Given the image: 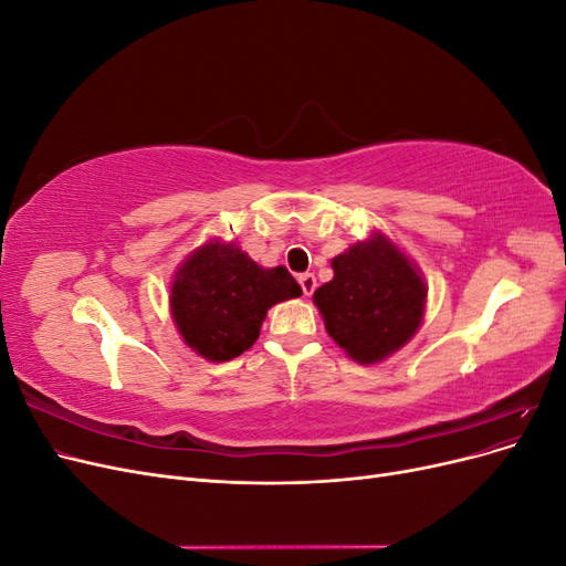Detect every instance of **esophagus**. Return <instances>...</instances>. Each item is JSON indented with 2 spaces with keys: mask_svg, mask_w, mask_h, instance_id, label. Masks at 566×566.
Instances as JSON below:
<instances>
[{
  "mask_svg": "<svg viewBox=\"0 0 566 566\" xmlns=\"http://www.w3.org/2000/svg\"><path fill=\"white\" fill-rule=\"evenodd\" d=\"M300 285H302V293L306 295V297H310L312 293H314V290H316V276H314V273H300Z\"/></svg>",
  "mask_w": 566,
  "mask_h": 566,
  "instance_id": "1",
  "label": "esophagus"
}]
</instances>
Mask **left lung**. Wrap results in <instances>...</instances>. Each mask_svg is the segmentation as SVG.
<instances>
[{"label":"left lung","instance_id":"8db88e82","mask_svg":"<svg viewBox=\"0 0 566 566\" xmlns=\"http://www.w3.org/2000/svg\"><path fill=\"white\" fill-rule=\"evenodd\" d=\"M335 276L314 293L325 331L358 364H378L416 335L427 287L387 235L373 233L333 260Z\"/></svg>","mask_w":566,"mask_h":566}]
</instances>
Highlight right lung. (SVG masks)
Returning a JSON list of instances; mask_svg holds the SVG:
<instances>
[{"mask_svg": "<svg viewBox=\"0 0 566 566\" xmlns=\"http://www.w3.org/2000/svg\"><path fill=\"white\" fill-rule=\"evenodd\" d=\"M300 295L285 266L264 269L238 245L210 241L177 269L169 306L186 345L219 364L254 345L273 304Z\"/></svg>", "mask_w": 566, "mask_h": 566, "instance_id": "obj_1", "label": "right lung"}]
</instances>
